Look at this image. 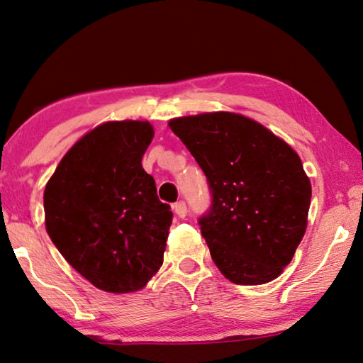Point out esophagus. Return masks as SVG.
<instances>
[{
    "label": "esophagus",
    "instance_id": "1",
    "mask_svg": "<svg viewBox=\"0 0 363 363\" xmlns=\"http://www.w3.org/2000/svg\"><path fill=\"white\" fill-rule=\"evenodd\" d=\"M173 210L177 214V218L184 219L187 216V206H186V203H184V201H177V203H174Z\"/></svg>",
    "mask_w": 363,
    "mask_h": 363
}]
</instances>
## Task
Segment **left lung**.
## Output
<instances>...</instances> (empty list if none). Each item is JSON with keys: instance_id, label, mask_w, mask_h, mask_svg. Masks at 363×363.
Instances as JSON below:
<instances>
[{"instance_id": "8db88e82", "label": "left lung", "mask_w": 363, "mask_h": 363, "mask_svg": "<svg viewBox=\"0 0 363 363\" xmlns=\"http://www.w3.org/2000/svg\"><path fill=\"white\" fill-rule=\"evenodd\" d=\"M213 194L200 219L214 264L237 285L272 281L307 229L311 181L296 152L248 116L205 112L168 121Z\"/></svg>"}]
</instances>
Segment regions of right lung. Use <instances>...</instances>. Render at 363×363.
<instances>
[{"mask_svg": "<svg viewBox=\"0 0 363 363\" xmlns=\"http://www.w3.org/2000/svg\"><path fill=\"white\" fill-rule=\"evenodd\" d=\"M153 134L147 120L102 123L70 147L46 184L48 235L102 291L143 290L163 264L173 213L143 168Z\"/></svg>", "mask_w": 363, "mask_h": 363, "instance_id": "right-lung-1", "label": "right lung"}]
</instances>
